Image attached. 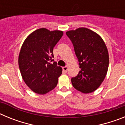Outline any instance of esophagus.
Masks as SVG:
<instances>
[{"instance_id": "esophagus-1", "label": "esophagus", "mask_w": 125, "mask_h": 125, "mask_svg": "<svg viewBox=\"0 0 125 125\" xmlns=\"http://www.w3.org/2000/svg\"><path fill=\"white\" fill-rule=\"evenodd\" d=\"M62 69H63V71H64L65 73H66L67 71H68V66H65V67H63V68H62Z\"/></svg>"}]
</instances>
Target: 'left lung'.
Instances as JSON below:
<instances>
[{
    "mask_svg": "<svg viewBox=\"0 0 125 125\" xmlns=\"http://www.w3.org/2000/svg\"><path fill=\"white\" fill-rule=\"evenodd\" d=\"M72 42L80 71L71 79L74 88L83 93H90L100 86L106 76L109 54L105 43L95 32L85 27L66 32Z\"/></svg>",
    "mask_w": 125,
    "mask_h": 125,
    "instance_id": "obj_1",
    "label": "left lung"
}]
</instances>
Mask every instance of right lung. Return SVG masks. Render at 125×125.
Instances as JSON below:
<instances>
[{
  "mask_svg": "<svg viewBox=\"0 0 125 125\" xmlns=\"http://www.w3.org/2000/svg\"><path fill=\"white\" fill-rule=\"evenodd\" d=\"M63 36V32L46 28L36 30L23 42L19 55L22 78L33 92L45 94L57 86L61 67L52 57L53 48Z\"/></svg>",
  "mask_w": 125,
  "mask_h": 125,
  "instance_id": "1",
  "label": "right lung"
}]
</instances>
